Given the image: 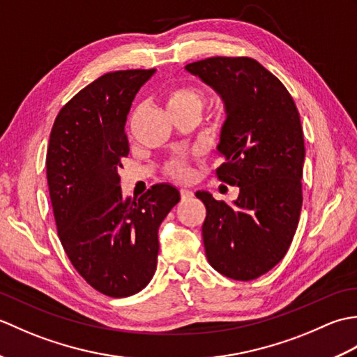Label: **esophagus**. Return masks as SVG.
I'll return each instance as SVG.
<instances>
[{
	"mask_svg": "<svg viewBox=\"0 0 357 357\" xmlns=\"http://www.w3.org/2000/svg\"><path fill=\"white\" fill-rule=\"evenodd\" d=\"M193 198V192L187 190V188H181V199L183 201H190Z\"/></svg>",
	"mask_w": 357,
	"mask_h": 357,
	"instance_id": "1",
	"label": "esophagus"
}]
</instances>
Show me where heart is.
I'll return each instance as SVG.
<instances>
[{
    "label": "heart",
    "mask_w": 357,
    "mask_h": 357,
    "mask_svg": "<svg viewBox=\"0 0 357 357\" xmlns=\"http://www.w3.org/2000/svg\"><path fill=\"white\" fill-rule=\"evenodd\" d=\"M165 102L172 116L183 115V113H198V115H201L206 100H204V95L198 89L190 86H181L172 89L167 93ZM167 173L174 179H187L190 176V164H188V159L185 156H176L170 159L169 164H167Z\"/></svg>",
    "instance_id": "1"
}]
</instances>
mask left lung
Returning <instances> with one entry per match:
<instances>
[{
	"instance_id": "8db88e82",
	"label": "left lung",
	"mask_w": 357,
	"mask_h": 357,
	"mask_svg": "<svg viewBox=\"0 0 357 357\" xmlns=\"http://www.w3.org/2000/svg\"><path fill=\"white\" fill-rule=\"evenodd\" d=\"M185 70L224 101V162L216 174L239 187L233 206L196 192L207 208V259L227 278L252 280L282 261L298 229L305 159L299 112L282 82L253 58L213 56Z\"/></svg>"
}]
</instances>
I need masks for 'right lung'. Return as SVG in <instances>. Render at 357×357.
Masks as SVG:
<instances>
[{
  "label": "right lung",
  "instance_id": "add662e5",
  "mask_svg": "<svg viewBox=\"0 0 357 357\" xmlns=\"http://www.w3.org/2000/svg\"><path fill=\"white\" fill-rule=\"evenodd\" d=\"M155 72H110L82 89L59 110L45 156L64 252L86 282L110 298H127L150 282L159 225L181 199L169 184H156L138 199L121 193L127 115Z\"/></svg>",
  "mask_w": 357,
  "mask_h": 357
}]
</instances>
